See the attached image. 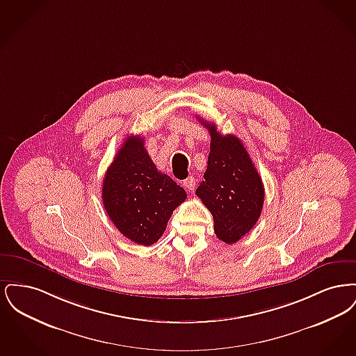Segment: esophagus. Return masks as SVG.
I'll return each mask as SVG.
<instances>
[{"instance_id":"34e87169","label":"esophagus","mask_w":356,"mask_h":356,"mask_svg":"<svg viewBox=\"0 0 356 356\" xmlns=\"http://www.w3.org/2000/svg\"><path fill=\"white\" fill-rule=\"evenodd\" d=\"M184 186H186L188 191H193L195 186H196L195 177H188V179H186V180H184Z\"/></svg>"}]
</instances>
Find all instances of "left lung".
I'll list each match as a JSON object with an SVG mask.
<instances>
[{"label": "left lung", "mask_w": 356, "mask_h": 356, "mask_svg": "<svg viewBox=\"0 0 356 356\" xmlns=\"http://www.w3.org/2000/svg\"><path fill=\"white\" fill-rule=\"evenodd\" d=\"M211 135V151L204 181L196 195L213 216L215 234L234 244L247 235L260 218L264 186L254 163L236 136H222L216 125L203 119Z\"/></svg>", "instance_id": "1"}]
</instances>
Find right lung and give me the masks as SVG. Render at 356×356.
Returning a JSON list of instances; mask_svg holds the SVG:
<instances>
[{
  "mask_svg": "<svg viewBox=\"0 0 356 356\" xmlns=\"http://www.w3.org/2000/svg\"><path fill=\"white\" fill-rule=\"evenodd\" d=\"M186 191L157 170L141 136H129L108 167L102 181V204L120 232L141 245L163 236Z\"/></svg>",
  "mask_w": 356,
  "mask_h": 356,
  "instance_id": "1",
  "label": "right lung"
}]
</instances>
